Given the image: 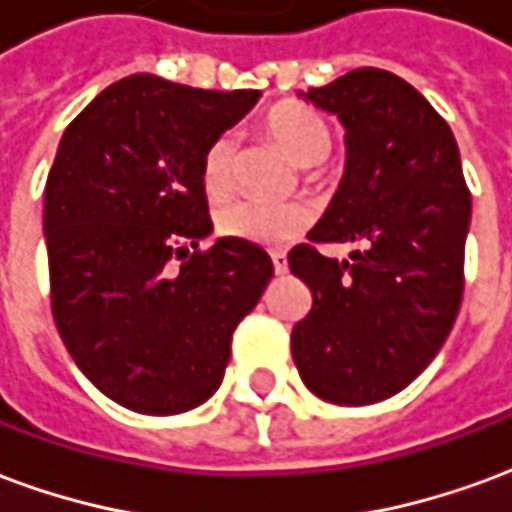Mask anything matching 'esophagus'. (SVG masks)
Wrapping results in <instances>:
<instances>
[{
  "label": "esophagus",
  "mask_w": 512,
  "mask_h": 512,
  "mask_svg": "<svg viewBox=\"0 0 512 512\" xmlns=\"http://www.w3.org/2000/svg\"><path fill=\"white\" fill-rule=\"evenodd\" d=\"M271 263H274V274H279V277L288 274V257L282 255V252H274V255H271Z\"/></svg>",
  "instance_id": "esophagus-1"
}]
</instances>
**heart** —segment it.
I'll return each instance as SVG.
<instances>
[{
  "label": "heart",
  "mask_w": 512,
  "mask_h": 512,
  "mask_svg": "<svg viewBox=\"0 0 512 512\" xmlns=\"http://www.w3.org/2000/svg\"><path fill=\"white\" fill-rule=\"evenodd\" d=\"M266 131L277 142L285 156L299 164L312 167L332 150V131L318 112L307 106H277L266 117ZM235 139L230 134L213 139L202 156V189L208 197H222L233 186ZM219 233L235 241H249L260 246H282L293 241L307 227V211L299 205H268L255 200H235L224 205L216 216Z\"/></svg>",
  "instance_id": "obj_1"
}]
</instances>
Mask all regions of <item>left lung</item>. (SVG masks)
Segmentation results:
<instances>
[{
	"mask_svg": "<svg viewBox=\"0 0 512 512\" xmlns=\"http://www.w3.org/2000/svg\"><path fill=\"white\" fill-rule=\"evenodd\" d=\"M345 128V172L312 244H362L351 260L288 255L312 290L293 326L301 381L337 406L406 389L447 340L463 296L472 197L450 126L400 76L359 68L299 93Z\"/></svg>",
	"mask_w": 512,
	"mask_h": 512,
	"instance_id": "left-lung-1",
	"label": "left lung"
}]
</instances>
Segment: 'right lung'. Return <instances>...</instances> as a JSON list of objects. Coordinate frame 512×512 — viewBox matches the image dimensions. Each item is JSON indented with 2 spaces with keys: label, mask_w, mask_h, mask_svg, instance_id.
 I'll list each match as a JSON object with an SVG mask.
<instances>
[{
  "label": "right lung",
  "mask_w": 512,
  "mask_h": 512,
  "mask_svg": "<svg viewBox=\"0 0 512 512\" xmlns=\"http://www.w3.org/2000/svg\"><path fill=\"white\" fill-rule=\"evenodd\" d=\"M257 101L134 73L62 134L43 208L54 323L84 376L131 411L205 403L274 274L249 241L194 252L213 233L202 156Z\"/></svg>",
  "instance_id": "add662e5"
}]
</instances>
